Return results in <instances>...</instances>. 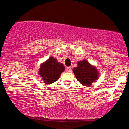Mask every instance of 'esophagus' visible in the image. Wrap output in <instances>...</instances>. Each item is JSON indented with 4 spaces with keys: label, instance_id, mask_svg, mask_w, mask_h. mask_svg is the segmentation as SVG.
I'll return each mask as SVG.
<instances>
[{
    "label": "esophagus",
    "instance_id": "obj_1",
    "mask_svg": "<svg viewBox=\"0 0 129 129\" xmlns=\"http://www.w3.org/2000/svg\"><path fill=\"white\" fill-rule=\"evenodd\" d=\"M71 71V67H67V68H66V71L67 72H70Z\"/></svg>",
    "mask_w": 129,
    "mask_h": 129
}]
</instances>
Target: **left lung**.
<instances>
[{"mask_svg":"<svg viewBox=\"0 0 129 129\" xmlns=\"http://www.w3.org/2000/svg\"><path fill=\"white\" fill-rule=\"evenodd\" d=\"M73 71L78 81L84 86L90 85L98 77L96 67L91 66L85 60L78 62V66L73 68Z\"/></svg>","mask_w":129,"mask_h":129,"instance_id":"left-lung-1","label":"left lung"}]
</instances>
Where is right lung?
Wrapping results in <instances>:
<instances>
[{
	"label": "right lung",
	"mask_w": 129,
	"mask_h": 129,
	"mask_svg": "<svg viewBox=\"0 0 129 129\" xmlns=\"http://www.w3.org/2000/svg\"><path fill=\"white\" fill-rule=\"evenodd\" d=\"M64 70L65 67L62 63L58 62L56 58L51 57L41 65L39 74L44 83L50 84L57 81Z\"/></svg>",
	"instance_id": "right-lung-1"
}]
</instances>
